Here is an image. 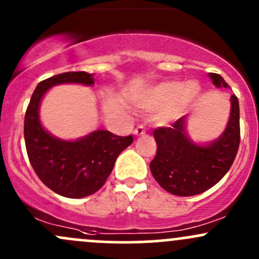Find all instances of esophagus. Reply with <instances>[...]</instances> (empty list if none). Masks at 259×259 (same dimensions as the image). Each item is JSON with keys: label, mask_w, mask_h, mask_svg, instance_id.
Here are the masks:
<instances>
[{"label": "esophagus", "mask_w": 259, "mask_h": 259, "mask_svg": "<svg viewBox=\"0 0 259 259\" xmlns=\"http://www.w3.org/2000/svg\"><path fill=\"white\" fill-rule=\"evenodd\" d=\"M145 126H144V125H139V126L137 127V129H135V135H138V137H140V135H144L145 134Z\"/></svg>", "instance_id": "obj_1"}]
</instances>
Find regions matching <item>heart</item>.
<instances>
[{
  "mask_svg": "<svg viewBox=\"0 0 259 259\" xmlns=\"http://www.w3.org/2000/svg\"><path fill=\"white\" fill-rule=\"evenodd\" d=\"M200 87L195 81L182 84L178 80H168L148 89L138 103L149 111L159 110L157 121L167 124L186 113L197 102Z\"/></svg>",
  "mask_w": 259,
  "mask_h": 259,
  "instance_id": "b5f03b06",
  "label": "heart"
}]
</instances>
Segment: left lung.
Returning a JSON list of instances; mask_svg holds the SVG:
<instances>
[{
	"label": "left lung",
	"mask_w": 259,
	"mask_h": 259,
	"mask_svg": "<svg viewBox=\"0 0 259 259\" xmlns=\"http://www.w3.org/2000/svg\"><path fill=\"white\" fill-rule=\"evenodd\" d=\"M216 87L228 88L217 73H209ZM231 116L227 127L216 141L207 146L192 143L185 133L182 116L171 126L154 130L157 151L150 162V170L157 184L176 196H194L207 191L227 174L237 155L241 129L239 105L236 95L231 97Z\"/></svg>",
	"instance_id": "1"
}]
</instances>
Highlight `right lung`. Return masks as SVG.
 <instances>
[{
	"instance_id": "obj_1",
	"label": "right lung",
	"mask_w": 259,
	"mask_h": 259,
	"mask_svg": "<svg viewBox=\"0 0 259 259\" xmlns=\"http://www.w3.org/2000/svg\"><path fill=\"white\" fill-rule=\"evenodd\" d=\"M61 83L92 85L94 79L87 72H67L40 81L24 115V143L29 162L46 186L64 197L81 198L105 184L116 157L134 139L107 130H98L77 141H63L48 134L39 122L38 108L46 92Z\"/></svg>"
}]
</instances>
